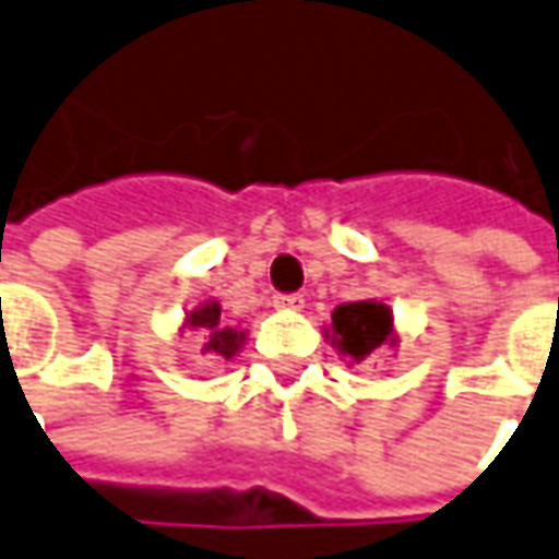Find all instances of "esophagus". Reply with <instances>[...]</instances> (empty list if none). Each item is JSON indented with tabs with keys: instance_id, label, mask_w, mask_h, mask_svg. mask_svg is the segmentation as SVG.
Listing matches in <instances>:
<instances>
[{
	"instance_id": "obj_1",
	"label": "esophagus",
	"mask_w": 559,
	"mask_h": 559,
	"mask_svg": "<svg viewBox=\"0 0 559 559\" xmlns=\"http://www.w3.org/2000/svg\"><path fill=\"white\" fill-rule=\"evenodd\" d=\"M273 305L283 307V310H301L305 307V295L301 292H280V295H273Z\"/></svg>"
}]
</instances>
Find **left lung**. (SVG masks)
Segmentation results:
<instances>
[{
	"mask_svg": "<svg viewBox=\"0 0 559 559\" xmlns=\"http://www.w3.org/2000/svg\"><path fill=\"white\" fill-rule=\"evenodd\" d=\"M332 332L338 338V350L354 362H362L378 354L391 335V310L378 301H354L341 305L332 313Z\"/></svg>",
	"mask_w": 559,
	"mask_h": 559,
	"instance_id": "left-lung-1",
	"label": "left lung"
}]
</instances>
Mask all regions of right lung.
<instances>
[{"mask_svg": "<svg viewBox=\"0 0 559 559\" xmlns=\"http://www.w3.org/2000/svg\"><path fill=\"white\" fill-rule=\"evenodd\" d=\"M190 325L202 329V362L215 366V362H224V359H234V354L242 344V332H236L230 325L221 320V307L218 305H202L190 313Z\"/></svg>", "mask_w": 559, "mask_h": 559, "instance_id": "obj_1", "label": "right lung"}]
</instances>
